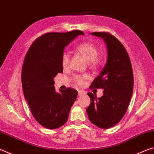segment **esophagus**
<instances>
[{
	"label": "esophagus",
	"instance_id": "obj_1",
	"mask_svg": "<svg viewBox=\"0 0 154 154\" xmlns=\"http://www.w3.org/2000/svg\"><path fill=\"white\" fill-rule=\"evenodd\" d=\"M83 94H85V92H83V91H82V90H79V91H78V95H79V96H82V95H83Z\"/></svg>",
	"mask_w": 154,
	"mask_h": 154
}]
</instances>
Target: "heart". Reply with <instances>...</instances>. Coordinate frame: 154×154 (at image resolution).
I'll list each match as a JSON object with an SVG mask.
<instances>
[{"instance_id": "b5f03b06", "label": "heart", "mask_w": 154, "mask_h": 154, "mask_svg": "<svg viewBox=\"0 0 154 154\" xmlns=\"http://www.w3.org/2000/svg\"><path fill=\"white\" fill-rule=\"evenodd\" d=\"M77 50L84 57L92 66H96L99 62L98 58V49L96 46L90 42H84L77 46ZM70 62V55L67 52H64L62 56V65L63 68L68 67ZM88 79L87 75H75L72 77L74 83L77 85L82 86L85 81Z\"/></svg>"}]
</instances>
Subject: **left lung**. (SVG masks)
<instances>
[{"label": "left lung", "mask_w": 154, "mask_h": 154, "mask_svg": "<svg viewBox=\"0 0 154 154\" xmlns=\"http://www.w3.org/2000/svg\"><path fill=\"white\" fill-rule=\"evenodd\" d=\"M106 45L107 60L90 88H102L100 98L88 92L91 103L86 109L90 121L103 129L114 126L126 113L133 91V72L128 54L118 38L108 32H92Z\"/></svg>", "instance_id": "left-lung-1"}]
</instances>
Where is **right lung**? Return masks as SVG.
<instances>
[{
  "mask_svg": "<svg viewBox=\"0 0 154 154\" xmlns=\"http://www.w3.org/2000/svg\"><path fill=\"white\" fill-rule=\"evenodd\" d=\"M82 31L49 32L36 39L26 55L22 71V89L31 113L38 123L56 129L66 123L77 96L72 88L56 92L54 78L63 72L64 49Z\"/></svg>",
  "mask_w": 154,
  "mask_h": 154,
  "instance_id": "1",
  "label": "right lung"
}]
</instances>
